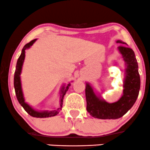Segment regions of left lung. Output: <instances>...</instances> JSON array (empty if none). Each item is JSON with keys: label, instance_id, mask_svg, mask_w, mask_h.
<instances>
[{"label": "left lung", "instance_id": "1", "mask_svg": "<svg viewBox=\"0 0 150 150\" xmlns=\"http://www.w3.org/2000/svg\"><path fill=\"white\" fill-rule=\"evenodd\" d=\"M117 42L122 44L118 47V50L122 55L127 66L124 89L121 98L115 103H108L97 96L90 84L86 83L87 111L91 116L98 119L115 120L125 115L136 102L140 89V77L134 51L125 45V42L121 40H117Z\"/></svg>", "mask_w": 150, "mask_h": 150}]
</instances>
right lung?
<instances>
[{
    "label": "right lung",
    "instance_id": "1",
    "mask_svg": "<svg viewBox=\"0 0 150 150\" xmlns=\"http://www.w3.org/2000/svg\"><path fill=\"white\" fill-rule=\"evenodd\" d=\"M37 39H34V40H31L28 43L26 44L23 48L22 52H21V55H20L18 60L17 61V64H16V71H15L14 75V88L15 91H16V98H17L18 100L19 103L21 105V106L24 108V110L27 112L30 116L34 117H53L57 115L60 112V110H62V102H63V98L65 96L66 92L68 90L69 87L70 86V83H69L66 87L63 86L60 90V108H57L56 110H52V111H44V112H38L36 110H33L28 104L25 102L24 98H23V94L22 88H21V70H22V66L23 64V61L25 59V50L26 49L29 48L35 42Z\"/></svg>",
    "mask_w": 150,
    "mask_h": 150
}]
</instances>
